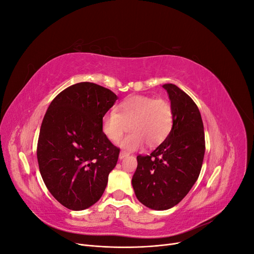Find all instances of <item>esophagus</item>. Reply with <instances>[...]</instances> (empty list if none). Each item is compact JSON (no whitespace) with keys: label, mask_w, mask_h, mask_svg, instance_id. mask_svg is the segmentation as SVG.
<instances>
[{"label":"esophagus","mask_w":254,"mask_h":254,"mask_svg":"<svg viewBox=\"0 0 254 254\" xmlns=\"http://www.w3.org/2000/svg\"><path fill=\"white\" fill-rule=\"evenodd\" d=\"M127 156H129V153H128L127 151L122 150V151L120 152V159H124V158L127 157Z\"/></svg>","instance_id":"esophagus-1"}]
</instances>
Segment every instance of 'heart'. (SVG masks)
I'll return each instance as SVG.
<instances>
[{
	"label": "heart",
	"instance_id": "obj_1",
	"mask_svg": "<svg viewBox=\"0 0 254 254\" xmlns=\"http://www.w3.org/2000/svg\"><path fill=\"white\" fill-rule=\"evenodd\" d=\"M174 125V110L164 98L136 95L122 102L117 111L107 112L102 121L104 134L112 142L119 141L128 129V135L120 142L128 150L137 149L146 143L148 147L162 144Z\"/></svg>",
	"mask_w": 254,
	"mask_h": 254
}]
</instances>
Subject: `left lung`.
Here are the masks:
<instances>
[{
	"mask_svg": "<svg viewBox=\"0 0 254 254\" xmlns=\"http://www.w3.org/2000/svg\"><path fill=\"white\" fill-rule=\"evenodd\" d=\"M174 110L167 139L148 156L136 157L132 187L139 201L163 211L178 204L197 181L203 162L205 141L200 111L186 92L165 83Z\"/></svg>",
	"mask_w": 254,
	"mask_h": 254,
	"instance_id": "obj_1",
	"label": "left lung"
}]
</instances>
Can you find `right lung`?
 <instances>
[{
	"instance_id": "add662e5",
	"label": "right lung",
	"mask_w": 254,
	"mask_h": 254,
	"mask_svg": "<svg viewBox=\"0 0 254 254\" xmlns=\"http://www.w3.org/2000/svg\"><path fill=\"white\" fill-rule=\"evenodd\" d=\"M118 96L93 82L67 87L53 99L38 139L42 179L58 202L73 211L99 200L117 165L120 148L102 129Z\"/></svg>"
}]
</instances>
